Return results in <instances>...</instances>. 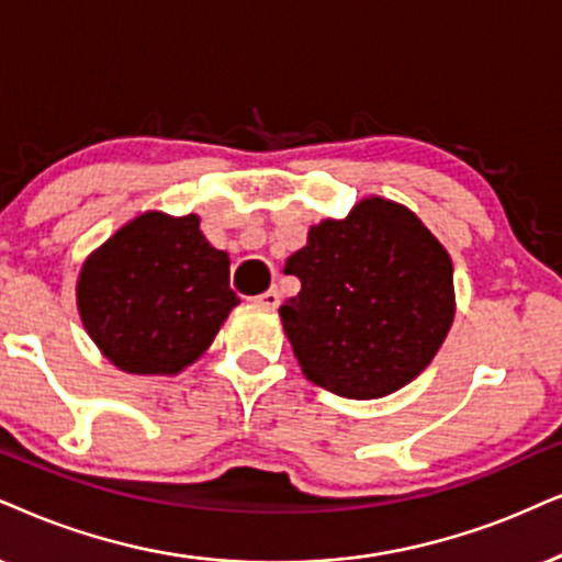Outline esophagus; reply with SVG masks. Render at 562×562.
Segmentation results:
<instances>
[{
    "label": "esophagus",
    "instance_id": "esophagus-1",
    "mask_svg": "<svg viewBox=\"0 0 562 562\" xmlns=\"http://www.w3.org/2000/svg\"><path fill=\"white\" fill-rule=\"evenodd\" d=\"M257 303L259 305H265V308H277V305H280V290L277 288H272V290H267V293H261L259 297H257Z\"/></svg>",
    "mask_w": 562,
    "mask_h": 562
}]
</instances>
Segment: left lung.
<instances>
[{"mask_svg": "<svg viewBox=\"0 0 562 562\" xmlns=\"http://www.w3.org/2000/svg\"><path fill=\"white\" fill-rule=\"evenodd\" d=\"M301 293L280 308L305 379L379 400L420 375L453 322V267L407 207L371 196L324 220L285 265Z\"/></svg>", "mask_w": 562, "mask_h": 562, "instance_id": "8db88e82", "label": "left lung"}]
</instances>
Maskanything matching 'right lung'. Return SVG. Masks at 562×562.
I'll return each instance as SVG.
<instances>
[{"instance_id":"obj_1","label":"right lung","mask_w":562,"mask_h":562,"mask_svg":"<svg viewBox=\"0 0 562 562\" xmlns=\"http://www.w3.org/2000/svg\"><path fill=\"white\" fill-rule=\"evenodd\" d=\"M238 305L228 254L196 215L145 212L85 261L77 308L92 342L126 373H179Z\"/></svg>"}]
</instances>
